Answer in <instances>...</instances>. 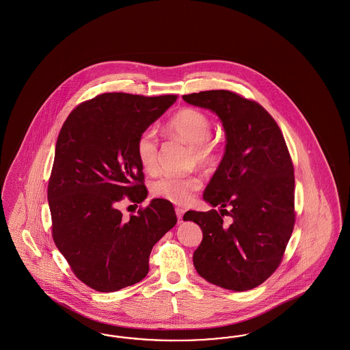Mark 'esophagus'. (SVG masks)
I'll use <instances>...</instances> for the list:
<instances>
[{"label": "esophagus", "instance_id": "esophagus-1", "mask_svg": "<svg viewBox=\"0 0 350 350\" xmlns=\"http://www.w3.org/2000/svg\"><path fill=\"white\" fill-rule=\"evenodd\" d=\"M175 212H176L179 222H182L183 215H184V209H182V208H175Z\"/></svg>", "mask_w": 350, "mask_h": 350}]
</instances>
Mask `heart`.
I'll return each instance as SVG.
<instances>
[{"label":"heart","instance_id":"1","mask_svg":"<svg viewBox=\"0 0 350 350\" xmlns=\"http://www.w3.org/2000/svg\"><path fill=\"white\" fill-rule=\"evenodd\" d=\"M170 135L178 137L191 145V161L206 171L219 167L225 157V144L222 139L211 136L213 131L212 119L201 109L184 107L166 124ZM136 154L141 167L146 172L157 170L158 141L152 129L144 131L137 138ZM202 187L198 175L172 176L165 175L152 184V193L176 205H188Z\"/></svg>","mask_w":350,"mask_h":350}]
</instances>
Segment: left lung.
I'll list each match as a JSON object with an SVG mask.
<instances>
[{"label":"left lung","mask_w":350,"mask_h":350,"mask_svg":"<svg viewBox=\"0 0 350 350\" xmlns=\"http://www.w3.org/2000/svg\"><path fill=\"white\" fill-rule=\"evenodd\" d=\"M183 99L215 112L228 141L204 193L209 204L222 208L221 214L189 211L183 217L202 230L193 265L202 278L224 289H254L280 267L295 224L289 149L271 113L255 100L228 90L193 92Z\"/></svg>","instance_id":"left-lung-1"}]
</instances>
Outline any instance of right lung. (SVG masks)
Instances as JSON below:
<instances>
[{"mask_svg": "<svg viewBox=\"0 0 350 350\" xmlns=\"http://www.w3.org/2000/svg\"><path fill=\"white\" fill-rule=\"evenodd\" d=\"M176 98L105 92L61 126L48 182L52 238L77 278L96 291L139 282L152 245L178 221L163 198L128 218L119 211L122 200L137 206L148 196L137 138Z\"/></svg>", "mask_w": 350, "mask_h": 350, "instance_id": "1", "label": "right lung"}]
</instances>
